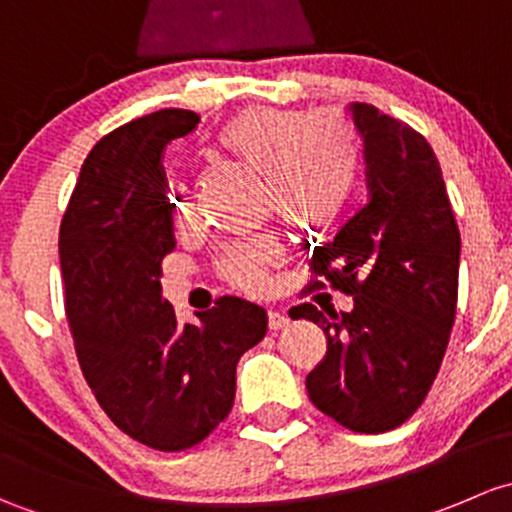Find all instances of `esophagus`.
<instances>
[{"label":"esophagus","instance_id":"1","mask_svg":"<svg viewBox=\"0 0 512 512\" xmlns=\"http://www.w3.org/2000/svg\"><path fill=\"white\" fill-rule=\"evenodd\" d=\"M288 323H291V318L286 313H281V310H268V328L271 330H283Z\"/></svg>","mask_w":512,"mask_h":512}]
</instances>
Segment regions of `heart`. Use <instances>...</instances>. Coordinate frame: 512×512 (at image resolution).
I'll return each mask as SVG.
<instances>
[{
	"instance_id": "b5f03b06",
	"label": "heart",
	"mask_w": 512,
	"mask_h": 512,
	"mask_svg": "<svg viewBox=\"0 0 512 512\" xmlns=\"http://www.w3.org/2000/svg\"><path fill=\"white\" fill-rule=\"evenodd\" d=\"M214 147L261 177L263 209L303 236L333 224L350 197L360 160L355 128L337 110H244L221 125ZM167 204L175 224L192 219V194L184 184H170ZM281 258L273 236H258L224 251L217 271L231 286L261 293Z\"/></svg>"
}]
</instances>
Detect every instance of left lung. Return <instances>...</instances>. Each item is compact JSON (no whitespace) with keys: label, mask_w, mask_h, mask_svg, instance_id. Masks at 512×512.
Masks as SVG:
<instances>
[{"label":"left lung","mask_w":512,"mask_h":512,"mask_svg":"<svg viewBox=\"0 0 512 512\" xmlns=\"http://www.w3.org/2000/svg\"><path fill=\"white\" fill-rule=\"evenodd\" d=\"M350 110L365 142L370 199L313 251L310 288L328 281L355 308L323 315L303 303L291 318L323 325L328 337L305 379L310 402L345 429L382 434L421 407L439 374L456 320L461 234L424 135L374 105Z\"/></svg>","instance_id":"8db88e82"}]
</instances>
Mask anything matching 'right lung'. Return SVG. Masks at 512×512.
Returning a JSON list of instances; mask_svg holds the SVG:
<instances>
[{
    "instance_id": "obj_1",
    "label": "right lung",
    "mask_w": 512,
    "mask_h": 512,
    "mask_svg": "<svg viewBox=\"0 0 512 512\" xmlns=\"http://www.w3.org/2000/svg\"><path fill=\"white\" fill-rule=\"evenodd\" d=\"M197 123L192 110L165 108L100 138L59 231L83 377L110 421L157 451L192 449L229 416L236 362L268 325L266 310L234 295L179 325L162 298V258L177 246L162 157Z\"/></svg>"
}]
</instances>
